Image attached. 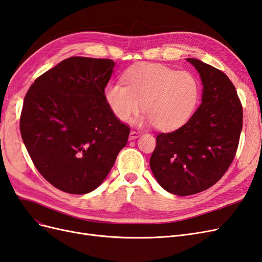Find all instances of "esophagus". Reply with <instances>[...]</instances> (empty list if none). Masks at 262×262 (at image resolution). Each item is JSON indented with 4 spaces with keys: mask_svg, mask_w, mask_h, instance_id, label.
Listing matches in <instances>:
<instances>
[{
    "mask_svg": "<svg viewBox=\"0 0 262 262\" xmlns=\"http://www.w3.org/2000/svg\"><path fill=\"white\" fill-rule=\"evenodd\" d=\"M139 136H140V132H139V131H136V130H132V131L130 132V136H129V139H130V140H134V139H137V138H139Z\"/></svg>",
    "mask_w": 262,
    "mask_h": 262,
    "instance_id": "obj_1",
    "label": "esophagus"
}]
</instances>
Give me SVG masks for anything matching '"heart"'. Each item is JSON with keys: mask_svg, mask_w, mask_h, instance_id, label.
Here are the masks:
<instances>
[{"mask_svg": "<svg viewBox=\"0 0 262 262\" xmlns=\"http://www.w3.org/2000/svg\"><path fill=\"white\" fill-rule=\"evenodd\" d=\"M123 82L109 83L104 96L110 112L126 122L141 108L140 122H152L158 130H172L192 116L200 99V83L187 71H177L158 63L130 68Z\"/></svg>", "mask_w": 262, "mask_h": 262, "instance_id": "heart-1", "label": "heart"}]
</instances>
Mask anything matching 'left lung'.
Returning a JSON list of instances; mask_svg holds the SVG:
<instances>
[{
    "instance_id": "left-lung-1",
    "label": "left lung",
    "mask_w": 262,
    "mask_h": 262,
    "mask_svg": "<svg viewBox=\"0 0 262 262\" xmlns=\"http://www.w3.org/2000/svg\"><path fill=\"white\" fill-rule=\"evenodd\" d=\"M187 61L200 74L201 105L179 129L158 134L149 160L158 184L177 195L204 191L223 177L243 128V107L227 75L198 59Z\"/></svg>"
}]
</instances>
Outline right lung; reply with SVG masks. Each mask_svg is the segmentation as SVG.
<instances>
[{
  "label": "right lung",
  "mask_w": 262,
  "mask_h": 262,
  "mask_svg": "<svg viewBox=\"0 0 262 262\" xmlns=\"http://www.w3.org/2000/svg\"><path fill=\"white\" fill-rule=\"evenodd\" d=\"M110 59L72 57L39 76L24 98L20 134L38 171L72 194L101 185L126 145L130 128L104 96Z\"/></svg>",
  "instance_id": "obj_1"
}]
</instances>
